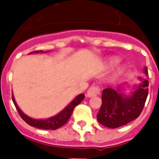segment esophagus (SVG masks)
<instances>
[{"label": "esophagus", "instance_id": "esophagus-1", "mask_svg": "<svg viewBox=\"0 0 159 159\" xmlns=\"http://www.w3.org/2000/svg\"><path fill=\"white\" fill-rule=\"evenodd\" d=\"M100 93V88L98 86H95V85H93V86H91L88 89L86 93V96L88 98H91V97H93L97 95V94H99Z\"/></svg>", "mask_w": 159, "mask_h": 159}]
</instances>
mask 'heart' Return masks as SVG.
<instances>
[{
  "mask_svg": "<svg viewBox=\"0 0 159 159\" xmlns=\"http://www.w3.org/2000/svg\"><path fill=\"white\" fill-rule=\"evenodd\" d=\"M118 62H119V59L117 58V57H112V58H110V59L107 60L108 65H110V66L116 65ZM123 70H124V66H120L119 68H118V73H122Z\"/></svg>",
  "mask_w": 159,
  "mask_h": 159,
  "instance_id": "b5f03b06",
  "label": "heart"
}]
</instances>
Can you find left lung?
<instances>
[{
  "instance_id": "8db88e82",
  "label": "left lung",
  "mask_w": 159,
  "mask_h": 159,
  "mask_svg": "<svg viewBox=\"0 0 159 159\" xmlns=\"http://www.w3.org/2000/svg\"><path fill=\"white\" fill-rule=\"evenodd\" d=\"M144 73L148 76L147 68ZM140 83L134 86L130 94L123 93V86L107 88L102 92V104L97 114L98 122L104 126L115 129L125 125L140 116L148 95V80L139 77Z\"/></svg>"
}]
</instances>
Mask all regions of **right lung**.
Listing matches in <instances>:
<instances>
[{
    "instance_id": "1",
    "label": "right lung",
    "mask_w": 159,
    "mask_h": 159,
    "mask_svg": "<svg viewBox=\"0 0 159 159\" xmlns=\"http://www.w3.org/2000/svg\"><path fill=\"white\" fill-rule=\"evenodd\" d=\"M38 52H42V50L40 51H34V52H30V53H38ZM85 95L83 93H80L77 96H76L73 100H71L67 106H66L64 109H63L60 112L53 116V117H49V118H47V119H35V118H32V117L27 116L26 114H25L22 111L20 110V108L19 107V106L17 105L15 101V99L12 95V101H13V104L15 106L16 109L18 111V112L20 115V117H22V119L27 123L30 126L35 127V128H38V129H57L60 127H62L63 125H65L68 120L71 116L72 114V111L74 110V108L82 102V100L84 99Z\"/></svg>"
}]
</instances>
